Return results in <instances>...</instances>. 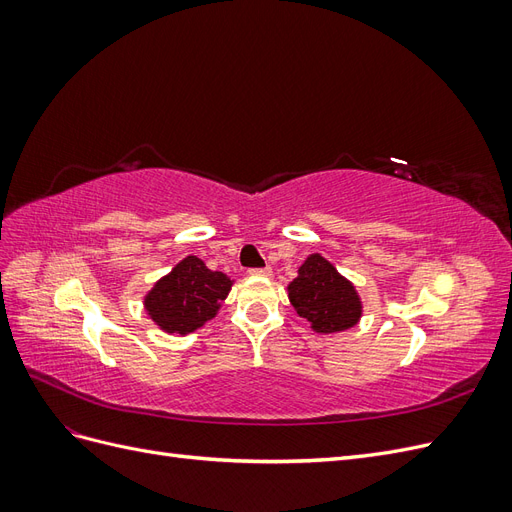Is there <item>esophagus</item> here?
<instances>
[{"label":"esophagus","instance_id":"1","mask_svg":"<svg viewBox=\"0 0 512 512\" xmlns=\"http://www.w3.org/2000/svg\"><path fill=\"white\" fill-rule=\"evenodd\" d=\"M250 275H262V277H269L271 275V267H260V269H250Z\"/></svg>","mask_w":512,"mask_h":512}]
</instances>
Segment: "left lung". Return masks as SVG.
Segmentation results:
<instances>
[{
    "label": "left lung",
    "mask_w": 512,
    "mask_h": 512,
    "mask_svg": "<svg viewBox=\"0 0 512 512\" xmlns=\"http://www.w3.org/2000/svg\"><path fill=\"white\" fill-rule=\"evenodd\" d=\"M290 303L318 333H337L354 327L361 318V301L354 286L320 254L307 256L299 277L288 286Z\"/></svg>",
    "instance_id": "8db88e82"
}]
</instances>
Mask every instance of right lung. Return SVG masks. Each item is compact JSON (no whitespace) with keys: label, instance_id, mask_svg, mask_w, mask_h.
I'll list each match as a JSON object with an SVG mask.
<instances>
[{"label":"right lung","instance_id":"right-lung-1","mask_svg":"<svg viewBox=\"0 0 512 512\" xmlns=\"http://www.w3.org/2000/svg\"><path fill=\"white\" fill-rule=\"evenodd\" d=\"M230 286L228 275L211 271L200 258L188 256L153 286L145 307L158 327L185 335L215 316Z\"/></svg>","mask_w":512,"mask_h":512}]
</instances>
